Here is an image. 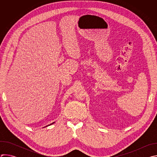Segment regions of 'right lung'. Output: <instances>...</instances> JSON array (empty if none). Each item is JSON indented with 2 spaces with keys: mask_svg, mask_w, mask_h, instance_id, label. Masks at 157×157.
<instances>
[{
  "mask_svg": "<svg viewBox=\"0 0 157 157\" xmlns=\"http://www.w3.org/2000/svg\"><path fill=\"white\" fill-rule=\"evenodd\" d=\"M54 123H55V122H53V123H52V124H50V125H52V124H54ZM48 125H47V126H48ZM47 126H46V127H47Z\"/></svg>",
  "mask_w": 157,
  "mask_h": 157,
  "instance_id": "add662e5",
  "label": "right lung"
}]
</instances>
